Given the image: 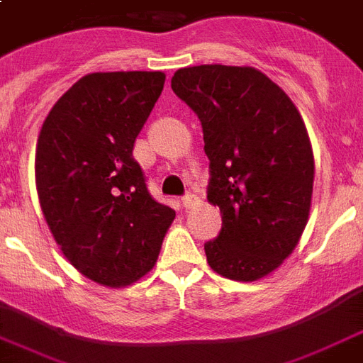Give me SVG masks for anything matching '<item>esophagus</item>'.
I'll use <instances>...</instances> for the list:
<instances>
[{"mask_svg":"<svg viewBox=\"0 0 363 363\" xmlns=\"http://www.w3.org/2000/svg\"><path fill=\"white\" fill-rule=\"evenodd\" d=\"M181 203L184 209H190V207H194L196 203H198V196H194V194H186V196L182 198Z\"/></svg>","mask_w":363,"mask_h":363,"instance_id":"1","label":"esophagus"}]
</instances>
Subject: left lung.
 Instances as JSON below:
<instances>
[{
	"label": "left lung",
	"mask_w": 363,
	"mask_h": 363,
	"mask_svg": "<svg viewBox=\"0 0 363 363\" xmlns=\"http://www.w3.org/2000/svg\"><path fill=\"white\" fill-rule=\"evenodd\" d=\"M171 89L200 118L207 200L223 217L218 236L203 245L207 262L228 280L264 278L291 255L308 223L314 156L303 118L251 66L181 68Z\"/></svg>",
	"instance_id": "left-lung-1"
}]
</instances>
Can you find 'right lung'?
<instances>
[{
	"label": "right lung",
	"instance_id": "obj_1",
	"mask_svg": "<svg viewBox=\"0 0 363 363\" xmlns=\"http://www.w3.org/2000/svg\"><path fill=\"white\" fill-rule=\"evenodd\" d=\"M163 83V72L87 74L38 137L35 186L49 230L72 267L101 286L125 287L150 272L175 218L133 157Z\"/></svg>",
	"mask_w": 363,
	"mask_h": 363
}]
</instances>
